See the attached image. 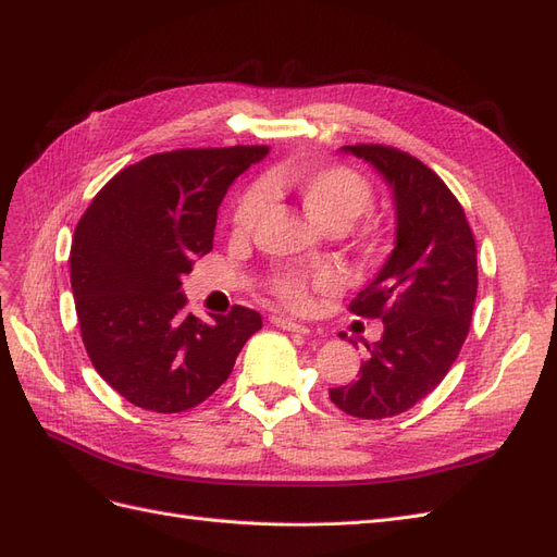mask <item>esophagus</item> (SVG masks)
Returning <instances> with one entry per match:
<instances>
[{
    "mask_svg": "<svg viewBox=\"0 0 557 557\" xmlns=\"http://www.w3.org/2000/svg\"><path fill=\"white\" fill-rule=\"evenodd\" d=\"M272 323L285 332H297V334H309V327L301 325V323H295V320L290 318H283V315H274Z\"/></svg>",
    "mask_w": 557,
    "mask_h": 557,
    "instance_id": "obj_1",
    "label": "esophagus"
}]
</instances>
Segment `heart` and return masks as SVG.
Segmentation results:
<instances>
[{"label":"heart","instance_id":"obj_1","mask_svg":"<svg viewBox=\"0 0 557 557\" xmlns=\"http://www.w3.org/2000/svg\"><path fill=\"white\" fill-rule=\"evenodd\" d=\"M264 193H290L295 195L305 211L330 232H344L367 213L374 205V190L369 181L350 166L327 164V166H309V164H293L283 166L269 174L262 183V188L246 190L232 215V232L237 237H244L258 223V218L264 211ZM364 239L374 242L376 230L367 227ZM272 293L283 301L288 309H307L311 295L315 290H327L334 285L332 272H299V269H278L269 278Z\"/></svg>","mask_w":557,"mask_h":557}]
</instances>
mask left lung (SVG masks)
Masks as SVG:
<instances>
[{
    "label": "left lung",
    "mask_w": 557,
    "mask_h": 557,
    "mask_svg": "<svg viewBox=\"0 0 557 557\" xmlns=\"http://www.w3.org/2000/svg\"><path fill=\"white\" fill-rule=\"evenodd\" d=\"M342 150L391 185L397 227L391 258L348 307L381 318L383 334L367 344L360 376L330 387V399L348 416L381 420L430 395L458 358L479 288L476 242L460 201L428 164L381 144Z\"/></svg>",
    "instance_id": "8db88e82"
}]
</instances>
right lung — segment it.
<instances>
[{
    "instance_id": "right-lung-1",
    "label": "right lung",
    "mask_w": 557,
    "mask_h": 557,
    "mask_svg": "<svg viewBox=\"0 0 557 557\" xmlns=\"http://www.w3.org/2000/svg\"><path fill=\"white\" fill-rule=\"evenodd\" d=\"M267 146L181 148L117 172L76 225L70 264L83 344L134 407L181 413L232 374L262 315L234 305L205 323L181 278L213 248L218 207Z\"/></svg>"
}]
</instances>
